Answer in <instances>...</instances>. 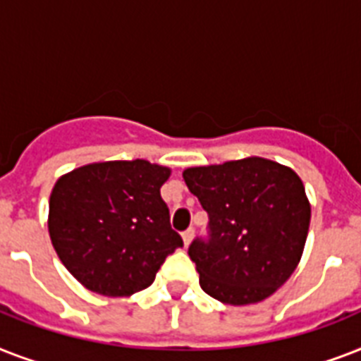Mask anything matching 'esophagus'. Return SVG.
<instances>
[{
  "mask_svg": "<svg viewBox=\"0 0 361 361\" xmlns=\"http://www.w3.org/2000/svg\"><path fill=\"white\" fill-rule=\"evenodd\" d=\"M192 236H195V228H187V231L183 232V243H185V247L191 243Z\"/></svg>",
  "mask_w": 361,
  "mask_h": 361,
  "instance_id": "esophagus-1",
  "label": "esophagus"
}]
</instances>
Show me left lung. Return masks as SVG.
<instances>
[{
	"mask_svg": "<svg viewBox=\"0 0 361 361\" xmlns=\"http://www.w3.org/2000/svg\"><path fill=\"white\" fill-rule=\"evenodd\" d=\"M208 214V236L189 245L206 294L228 305L271 296L296 269L311 206L294 170L262 157L183 172Z\"/></svg>",
	"mask_w": 361,
	"mask_h": 361,
	"instance_id": "left-lung-1",
	"label": "left lung"
}]
</instances>
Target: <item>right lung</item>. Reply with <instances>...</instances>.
Instances as JSON below:
<instances>
[{
	"label": "right lung",
	"mask_w": 361,
	"mask_h": 361,
	"mask_svg": "<svg viewBox=\"0 0 361 361\" xmlns=\"http://www.w3.org/2000/svg\"><path fill=\"white\" fill-rule=\"evenodd\" d=\"M166 166L136 161L93 163L56 181L48 232L63 266L103 296H130L152 285L183 240L170 226L161 185Z\"/></svg>",
	"instance_id": "1"
}]
</instances>
